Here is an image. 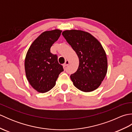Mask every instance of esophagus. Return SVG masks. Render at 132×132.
Returning <instances> with one entry per match:
<instances>
[{"label": "esophagus", "instance_id": "esophagus-1", "mask_svg": "<svg viewBox=\"0 0 132 132\" xmlns=\"http://www.w3.org/2000/svg\"><path fill=\"white\" fill-rule=\"evenodd\" d=\"M69 64V61L68 60H66V62H65V63L63 64V66L64 67H66L67 66H68Z\"/></svg>", "mask_w": 132, "mask_h": 132}]
</instances>
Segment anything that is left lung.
Returning <instances> with one entry per match:
<instances>
[{"instance_id":"obj_1","label":"left lung","mask_w":132,"mask_h":132,"mask_svg":"<svg viewBox=\"0 0 132 132\" xmlns=\"http://www.w3.org/2000/svg\"><path fill=\"white\" fill-rule=\"evenodd\" d=\"M63 36L79 58L77 71L70 75L75 87L83 92L97 89L107 72V58L102 44L93 36L80 30H66Z\"/></svg>"}]
</instances>
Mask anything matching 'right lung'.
<instances>
[{"label": "right lung", "instance_id": "right-lung-1", "mask_svg": "<svg viewBox=\"0 0 132 132\" xmlns=\"http://www.w3.org/2000/svg\"><path fill=\"white\" fill-rule=\"evenodd\" d=\"M62 30L54 29L42 33L33 42L25 59V71L30 85L35 90L44 93L55 85L63 66L57 55L50 53V47L60 37Z\"/></svg>", "mask_w": 132, "mask_h": 132}]
</instances>
